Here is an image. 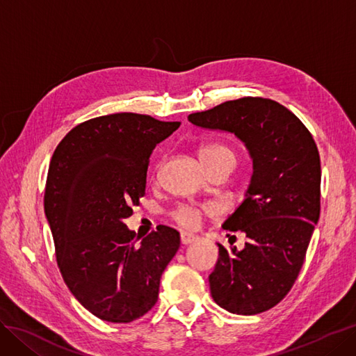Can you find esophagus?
Listing matches in <instances>:
<instances>
[{
    "mask_svg": "<svg viewBox=\"0 0 356 356\" xmlns=\"http://www.w3.org/2000/svg\"><path fill=\"white\" fill-rule=\"evenodd\" d=\"M197 238L195 234H191V233H187V232H182L181 233V243L182 245H188V243H191V242H195Z\"/></svg>",
    "mask_w": 356,
    "mask_h": 356,
    "instance_id": "esophagus-1",
    "label": "esophagus"
}]
</instances>
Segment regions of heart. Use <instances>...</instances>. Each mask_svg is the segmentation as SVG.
<instances>
[{"label": "heart", "instance_id": "1", "mask_svg": "<svg viewBox=\"0 0 356 356\" xmlns=\"http://www.w3.org/2000/svg\"><path fill=\"white\" fill-rule=\"evenodd\" d=\"M202 163H207V161H211L213 159L218 157H229L233 159V153L229 148H225L222 145H208L203 147L199 152ZM212 212V207L209 204H193V203H181L178 207L170 212L172 218H174L175 222L186 229H197L202 224V220L204 215H208Z\"/></svg>", "mask_w": 356, "mask_h": 356}]
</instances>
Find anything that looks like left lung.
<instances>
[{"label": "left lung", "mask_w": 356, "mask_h": 356, "mask_svg": "<svg viewBox=\"0 0 356 356\" xmlns=\"http://www.w3.org/2000/svg\"><path fill=\"white\" fill-rule=\"evenodd\" d=\"M188 120L233 132L246 144L254 174L245 200L222 227L246 234L242 251L218 243L209 275L215 303L238 315L275 307L293 288L321 212V157L300 118L276 101L245 96Z\"/></svg>", "instance_id": "8db88e82"}]
</instances>
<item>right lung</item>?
Listing matches in <instances>:
<instances>
[{
	"label": "right lung",
	"mask_w": 356,
	"mask_h": 356,
	"mask_svg": "<svg viewBox=\"0 0 356 356\" xmlns=\"http://www.w3.org/2000/svg\"><path fill=\"white\" fill-rule=\"evenodd\" d=\"M179 124L136 113L95 117L72 127L51 156L44 211L58 267L72 296L102 321L144 316L179 248L168 225L136 245L123 222L145 196L154 147Z\"/></svg>",
	"instance_id": "obj_1"
}]
</instances>
